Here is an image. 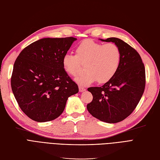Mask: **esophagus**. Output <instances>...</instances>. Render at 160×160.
Returning a JSON list of instances; mask_svg holds the SVG:
<instances>
[{"label":"esophagus","mask_w":160,"mask_h":160,"mask_svg":"<svg viewBox=\"0 0 160 160\" xmlns=\"http://www.w3.org/2000/svg\"><path fill=\"white\" fill-rule=\"evenodd\" d=\"M86 90V89L84 88H83V87H82V86H79V92H84V91H85Z\"/></svg>","instance_id":"obj_1"}]
</instances>
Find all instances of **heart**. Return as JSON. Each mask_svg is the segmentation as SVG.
I'll use <instances>...</instances> for the list:
<instances>
[{
  "label": "heart",
  "instance_id": "heart-1",
  "mask_svg": "<svg viewBox=\"0 0 160 160\" xmlns=\"http://www.w3.org/2000/svg\"><path fill=\"white\" fill-rule=\"evenodd\" d=\"M121 52L114 43H102L85 40L76 48V55L66 54L62 58L65 72L75 76L84 64V72L76 77V82L80 85L88 86L98 81L104 84L111 80L120 68Z\"/></svg>",
  "mask_w": 160,
  "mask_h": 160
}]
</instances>
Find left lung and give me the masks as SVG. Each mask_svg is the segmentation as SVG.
Listing matches in <instances>:
<instances>
[{
	"instance_id": "1",
	"label": "left lung",
	"mask_w": 160,
	"mask_h": 160,
	"mask_svg": "<svg viewBox=\"0 0 160 160\" xmlns=\"http://www.w3.org/2000/svg\"><path fill=\"white\" fill-rule=\"evenodd\" d=\"M100 40L118 46L120 65L111 80L101 87L88 88L93 100L87 105V110L100 121L114 123L130 116L140 102L145 88V68L140 54L122 40L115 37Z\"/></svg>"
}]
</instances>
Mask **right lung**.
<instances>
[{
	"label": "right lung",
	"instance_id": "obj_1",
	"mask_svg": "<svg viewBox=\"0 0 160 160\" xmlns=\"http://www.w3.org/2000/svg\"><path fill=\"white\" fill-rule=\"evenodd\" d=\"M77 39L44 38L22 50L14 64L13 94L24 114L38 122L53 120L63 112L78 87L65 72L62 58Z\"/></svg>",
	"mask_w": 160,
	"mask_h": 160
}]
</instances>
